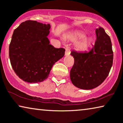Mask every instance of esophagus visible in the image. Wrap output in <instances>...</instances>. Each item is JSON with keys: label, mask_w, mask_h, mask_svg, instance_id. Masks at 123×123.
<instances>
[{"label": "esophagus", "mask_w": 123, "mask_h": 123, "mask_svg": "<svg viewBox=\"0 0 123 123\" xmlns=\"http://www.w3.org/2000/svg\"><path fill=\"white\" fill-rule=\"evenodd\" d=\"M70 54V48L67 47L65 49V55H69Z\"/></svg>", "instance_id": "34e87169"}]
</instances>
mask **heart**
<instances>
[{
	"mask_svg": "<svg viewBox=\"0 0 123 123\" xmlns=\"http://www.w3.org/2000/svg\"><path fill=\"white\" fill-rule=\"evenodd\" d=\"M84 37L85 35L82 33H75L72 35H68L67 38L70 40L72 41V42H76V41L84 38ZM89 41L86 39H84L81 40V42L78 43L76 44V47L79 50H83L87 48V47L89 46Z\"/></svg>",
	"mask_w": 123,
	"mask_h": 123,
	"instance_id": "heart-1",
	"label": "heart"
}]
</instances>
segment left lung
<instances>
[{
    "label": "left lung",
    "instance_id": "8db88e82",
    "mask_svg": "<svg viewBox=\"0 0 123 123\" xmlns=\"http://www.w3.org/2000/svg\"><path fill=\"white\" fill-rule=\"evenodd\" d=\"M97 39L89 51L72 50L74 63L70 72L73 85L81 89L98 86L108 76L113 65V52L111 40L103 28L95 30Z\"/></svg>",
    "mask_w": 123,
    "mask_h": 123
}]
</instances>
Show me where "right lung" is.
Listing matches in <instances>:
<instances>
[{
    "mask_svg": "<svg viewBox=\"0 0 123 123\" xmlns=\"http://www.w3.org/2000/svg\"><path fill=\"white\" fill-rule=\"evenodd\" d=\"M50 25L26 20L14 30L9 48L10 63L15 74L25 82L37 83L48 77L53 65L65 50L50 44Z\"/></svg>",
    "mask_w": 123,
    "mask_h": 123,
    "instance_id": "add662e5",
    "label": "right lung"
}]
</instances>
